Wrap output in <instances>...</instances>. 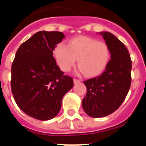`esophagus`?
<instances>
[{
	"label": "esophagus",
	"instance_id": "esophagus-1",
	"mask_svg": "<svg viewBox=\"0 0 146 146\" xmlns=\"http://www.w3.org/2000/svg\"><path fill=\"white\" fill-rule=\"evenodd\" d=\"M80 80L79 79H76V78H74V84H77V83H79V82H80Z\"/></svg>",
	"mask_w": 146,
	"mask_h": 146
}]
</instances>
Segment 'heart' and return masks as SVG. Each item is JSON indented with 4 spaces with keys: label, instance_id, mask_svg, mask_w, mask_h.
<instances>
[{
    "label": "heart",
    "instance_id": "1",
    "mask_svg": "<svg viewBox=\"0 0 146 146\" xmlns=\"http://www.w3.org/2000/svg\"><path fill=\"white\" fill-rule=\"evenodd\" d=\"M55 56L60 69L70 70L78 60V66L86 76L99 74L109 63L110 54L108 45L103 42L87 36L72 38L69 44L60 43L55 49Z\"/></svg>",
    "mask_w": 146,
    "mask_h": 146
}]
</instances>
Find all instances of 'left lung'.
<instances>
[{
  "label": "left lung",
  "mask_w": 146,
  "mask_h": 146,
  "mask_svg": "<svg viewBox=\"0 0 146 146\" xmlns=\"http://www.w3.org/2000/svg\"><path fill=\"white\" fill-rule=\"evenodd\" d=\"M109 47L111 59L101 75L84 81L87 88L82 108L93 118H101L118 109L126 99L131 82V62L128 50L109 32L101 33Z\"/></svg>",
  "instance_id": "obj_1"
}]
</instances>
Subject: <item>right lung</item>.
Returning a JSON list of instances; mask_svg holds the SVG:
<instances>
[{"label":"right lung","instance_id":"right-lung-1","mask_svg":"<svg viewBox=\"0 0 146 146\" xmlns=\"http://www.w3.org/2000/svg\"><path fill=\"white\" fill-rule=\"evenodd\" d=\"M64 38L58 31H38L23 42L11 65V88L17 106L31 117L47 121L57 115L62 99L73 87L53 57Z\"/></svg>","mask_w":146,"mask_h":146}]
</instances>
